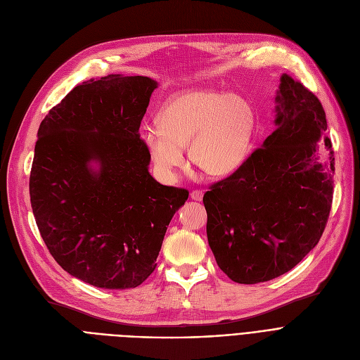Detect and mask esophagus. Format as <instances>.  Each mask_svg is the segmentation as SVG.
I'll return each instance as SVG.
<instances>
[{"label": "esophagus", "instance_id": "34e87169", "mask_svg": "<svg viewBox=\"0 0 360 360\" xmlns=\"http://www.w3.org/2000/svg\"><path fill=\"white\" fill-rule=\"evenodd\" d=\"M202 195H204V191L202 190H194L191 193V198L193 200H197V201H201L202 200Z\"/></svg>", "mask_w": 360, "mask_h": 360}]
</instances>
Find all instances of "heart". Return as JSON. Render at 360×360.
Segmentation results:
<instances>
[{
    "mask_svg": "<svg viewBox=\"0 0 360 360\" xmlns=\"http://www.w3.org/2000/svg\"><path fill=\"white\" fill-rule=\"evenodd\" d=\"M252 132L250 105L238 96L193 90L169 99L147 125L141 139L163 174L184 166V147L190 143L191 160L210 175L231 174L242 163Z\"/></svg>",
    "mask_w": 360,
    "mask_h": 360,
    "instance_id": "heart-1",
    "label": "heart"
}]
</instances>
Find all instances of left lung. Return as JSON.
Segmentation results:
<instances>
[{
    "label": "left lung",
    "mask_w": 360,
    "mask_h": 360,
    "mask_svg": "<svg viewBox=\"0 0 360 360\" xmlns=\"http://www.w3.org/2000/svg\"><path fill=\"white\" fill-rule=\"evenodd\" d=\"M276 129L232 175L202 197L207 239L220 270L240 285L290 271L315 248L333 204L334 151L316 162V141L327 129L315 94L281 75Z\"/></svg>",
    "instance_id": "left-lung-1"
}]
</instances>
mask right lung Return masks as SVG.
Returning <instances> with one entry per match:
<instances>
[{
	"label": "right lung",
	"mask_w": 360,
	"mask_h": 360,
	"mask_svg": "<svg viewBox=\"0 0 360 360\" xmlns=\"http://www.w3.org/2000/svg\"><path fill=\"white\" fill-rule=\"evenodd\" d=\"M158 83L110 74L75 86L41 122L29 178L37 229L60 266L91 286L124 290L155 271L188 190L148 174L140 124ZM96 160V174L88 162Z\"/></svg>",
	"instance_id": "1"
}]
</instances>
